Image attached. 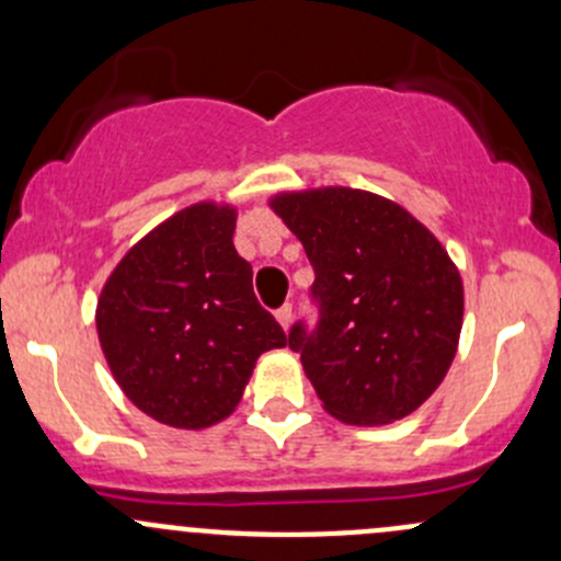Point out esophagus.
Instances as JSON below:
<instances>
[{
	"label": "esophagus",
	"mask_w": 561,
	"mask_h": 561,
	"mask_svg": "<svg viewBox=\"0 0 561 561\" xmlns=\"http://www.w3.org/2000/svg\"><path fill=\"white\" fill-rule=\"evenodd\" d=\"M276 322H279V325L285 328V331H287V328H290V322H293V307H290V304H285V307L276 309Z\"/></svg>",
	"instance_id": "34e87169"
}]
</instances>
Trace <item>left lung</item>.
Wrapping results in <instances>:
<instances>
[{"mask_svg":"<svg viewBox=\"0 0 561 561\" xmlns=\"http://www.w3.org/2000/svg\"><path fill=\"white\" fill-rule=\"evenodd\" d=\"M314 268L320 322L287 344L328 415L382 426L415 412L448 375L463 320L456 263L426 225L353 186L279 192L268 201Z\"/></svg>","mask_w":561,"mask_h":561,"instance_id":"8db88e82","label":"left lung"}]
</instances>
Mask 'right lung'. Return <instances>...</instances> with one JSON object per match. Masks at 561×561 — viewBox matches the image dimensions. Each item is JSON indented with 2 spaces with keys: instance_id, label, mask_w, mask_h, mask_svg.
Masks as SVG:
<instances>
[{
  "instance_id": "right-lung-1",
  "label": "right lung",
  "mask_w": 561,
  "mask_h": 561,
  "mask_svg": "<svg viewBox=\"0 0 561 561\" xmlns=\"http://www.w3.org/2000/svg\"><path fill=\"white\" fill-rule=\"evenodd\" d=\"M236 206L203 201L146 233L98 298V336L129 401L173 428H208L239 407L254 364L285 347L236 252Z\"/></svg>"
}]
</instances>
